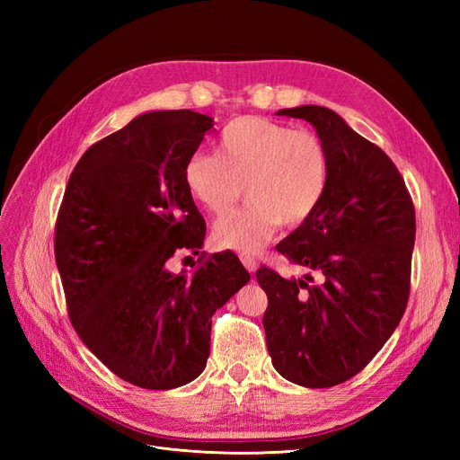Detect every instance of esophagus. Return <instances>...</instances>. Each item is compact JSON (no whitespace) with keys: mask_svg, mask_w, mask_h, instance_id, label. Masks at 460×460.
I'll return each instance as SVG.
<instances>
[{"mask_svg":"<svg viewBox=\"0 0 460 460\" xmlns=\"http://www.w3.org/2000/svg\"><path fill=\"white\" fill-rule=\"evenodd\" d=\"M240 261L243 262V267L249 270V272H255L257 270V261H255V257L253 255H249V253H240Z\"/></svg>","mask_w":460,"mask_h":460,"instance_id":"34e87169","label":"esophagus"}]
</instances>
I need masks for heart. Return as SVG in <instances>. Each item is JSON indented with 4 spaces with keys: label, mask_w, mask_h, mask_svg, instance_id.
Instances as JSON below:
<instances>
[{
    "label": "heart",
    "mask_w": 460,
    "mask_h": 460,
    "mask_svg": "<svg viewBox=\"0 0 460 460\" xmlns=\"http://www.w3.org/2000/svg\"><path fill=\"white\" fill-rule=\"evenodd\" d=\"M186 186L208 213L226 215L243 193L240 211L220 218L215 240L238 252H257L282 225L297 228L323 203L330 155L311 130L262 117H240L222 130L218 155L196 153L186 163Z\"/></svg>",
    "instance_id": "heart-1"
}]
</instances>
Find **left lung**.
Segmentation results:
<instances>
[{"instance_id": "8db88e82", "label": "left lung", "mask_w": 460, "mask_h": 460, "mask_svg": "<svg viewBox=\"0 0 460 460\" xmlns=\"http://www.w3.org/2000/svg\"><path fill=\"white\" fill-rule=\"evenodd\" d=\"M278 115L313 124L328 149L330 178L313 217L276 245L320 282L261 267L255 276L269 297L262 326L286 380L332 387L370 363L407 309L414 205L394 161L338 113L301 105Z\"/></svg>"}]
</instances>
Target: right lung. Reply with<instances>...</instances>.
<instances>
[{"instance_id":"right-lung-1","label":"right lung","mask_w":460,"mask_h":460,"mask_svg":"<svg viewBox=\"0 0 460 460\" xmlns=\"http://www.w3.org/2000/svg\"><path fill=\"white\" fill-rule=\"evenodd\" d=\"M213 119L153 111L95 142L68 178L55 222V262L78 338L124 382L180 387L203 372L211 316L249 282L232 252L176 274L199 253L205 220L184 169Z\"/></svg>"}]
</instances>
